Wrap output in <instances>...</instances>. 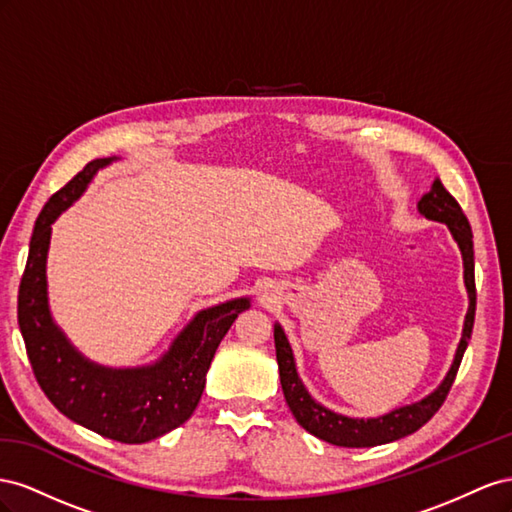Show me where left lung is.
<instances>
[{
	"instance_id": "1",
	"label": "left lung",
	"mask_w": 512,
	"mask_h": 512,
	"mask_svg": "<svg viewBox=\"0 0 512 512\" xmlns=\"http://www.w3.org/2000/svg\"><path fill=\"white\" fill-rule=\"evenodd\" d=\"M418 212L429 218V221L444 223L452 238L461 248L463 257V281L467 289V298H470V306H467L463 334L457 347L455 360L450 364V371L446 373L444 382L437 386L425 399H420L412 405L397 407L384 416L377 418H349L343 414H337L328 410L321 403H317L309 390L304 388L302 379L298 377L294 352H291L289 341L285 332L279 324H274V347H276V362H279V373H281V386L285 401L289 405L291 414L296 416L298 425L309 431L311 435L319 437L328 444L334 446H345V448H371L379 444H388L394 440H401V437L418 431L425 422L431 420V416L440 410L442 403L446 401L452 382H455L459 364L463 360L467 341L472 337L474 328V315H476V283H474V242H472V227L467 223V218L440 180L431 184V191L422 195L418 201Z\"/></svg>"
}]
</instances>
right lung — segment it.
<instances>
[{
	"label": "right lung",
	"mask_w": 512,
	"mask_h": 512,
	"mask_svg": "<svg viewBox=\"0 0 512 512\" xmlns=\"http://www.w3.org/2000/svg\"><path fill=\"white\" fill-rule=\"evenodd\" d=\"M111 160L115 158L87 163L42 208L29 242L17 311L36 382L57 410L109 440L143 444L191 418L218 343L251 300L236 298L199 311L167 352L145 367L111 369L87 360L51 317L47 253L55 218L83 195L96 171Z\"/></svg>",
	"instance_id": "right-lung-1"
}]
</instances>
